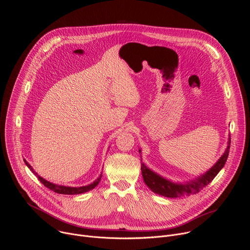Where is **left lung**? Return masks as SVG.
Returning a JSON list of instances; mask_svg holds the SVG:
<instances>
[{
  "mask_svg": "<svg viewBox=\"0 0 250 250\" xmlns=\"http://www.w3.org/2000/svg\"><path fill=\"white\" fill-rule=\"evenodd\" d=\"M229 146H230V139L229 140V146L226 152L220 158V160L215 164V166H212L206 174L199 177L198 179L187 184L172 183L164 179V178L160 177L156 173L152 172L144 164V162L141 161V174H142V177H144L145 183L148 186V188L152 192L167 198H179L184 196L195 195L199 193L201 190H203V188H205L208 184H209L213 180V178H215L218 175V173L221 171V169L225 166L229 156Z\"/></svg>",
  "mask_w": 250,
  "mask_h": 250,
  "instance_id": "left-lung-1",
  "label": "left lung"
}]
</instances>
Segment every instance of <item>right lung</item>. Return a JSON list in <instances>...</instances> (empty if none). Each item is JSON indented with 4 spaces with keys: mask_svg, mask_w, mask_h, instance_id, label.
Returning <instances> with one entry per match:
<instances>
[{
    "mask_svg": "<svg viewBox=\"0 0 250 250\" xmlns=\"http://www.w3.org/2000/svg\"><path fill=\"white\" fill-rule=\"evenodd\" d=\"M24 162H25V164L27 165V167H28L35 175L38 176L39 180H40L46 188H48L49 190H51V191H53V192H55V193H57V194H62V195H77V194H82V193L88 192V191L94 189V188L99 184V182H100V180H101V177H102V176H100L94 183H92V184H90V185H88V186H84V187H78V188H76V187L59 186V185H55V184H52V183H50V182L44 180L43 178H42L41 176H39L37 173H35V172L33 171V169L31 168V166H30L25 160H24Z\"/></svg>",
    "mask_w": 250,
    "mask_h": 250,
    "instance_id": "add662e5",
    "label": "right lung"
}]
</instances>
